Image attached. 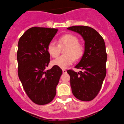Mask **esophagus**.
<instances>
[{
  "label": "esophagus",
  "instance_id": "34e87169",
  "mask_svg": "<svg viewBox=\"0 0 124 124\" xmlns=\"http://www.w3.org/2000/svg\"><path fill=\"white\" fill-rule=\"evenodd\" d=\"M62 72H63V73H66L67 72V71H66L65 69H63V70H62Z\"/></svg>",
  "mask_w": 124,
  "mask_h": 124
}]
</instances>
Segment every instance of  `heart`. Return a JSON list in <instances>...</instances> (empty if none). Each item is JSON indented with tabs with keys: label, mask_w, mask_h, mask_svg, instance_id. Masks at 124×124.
<instances>
[{
	"label": "heart",
	"mask_w": 124,
	"mask_h": 124,
	"mask_svg": "<svg viewBox=\"0 0 124 124\" xmlns=\"http://www.w3.org/2000/svg\"><path fill=\"white\" fill-rule=\"evenodd\" d=\"M59 44L56 41H51L48 47L47 51L53 57H56L60 53V46H67L65 49L66 54L62 55L52 61L53 65L61 68H66L73 63L75 58H81L83 53V48L79 43L77 37L71 34H65L58 39Z\"/></svg>",
	"instance_id": "b5f03b06"
}]
</instances>
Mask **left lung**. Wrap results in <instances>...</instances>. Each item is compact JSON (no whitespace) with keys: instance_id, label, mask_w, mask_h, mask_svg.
<instances>
[{"instance_id":"8db88e82","label":"left lung","mask_w":124,"mask_h":124,"mask_svg":"<svg viewBox=\"0 0 124 124\" xmlns=\"http://www.w3.org/2000/svg\"><path fill=\"white\" fill-rule=\"evenodd\" d=\"M68 30L78 33L85 41V52L75 66L79 72L69 70L73 94L78 100L88 101L96 98L106 76V48L103 38L93 28L73 26Z\"/></svg>"}]
</instances>
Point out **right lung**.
Here are the masks:
<instances>
[{
  "mask_svg": "<svg viewBox=\"0 0 124 124\" xmlns=\"http://www.w3.org/2000/svg\"><path fill=\"white\" fill-rule=\"evenodd\" d=\"M58 29L32 27L18 42V75L24 91L34 103L45 105L56 96V88L62 73L54 66L45 70L50 62L47 47Z\"/></svg>",
  "mask_w": 124,
  "mask_h": 124,
  "instance_id": "obj_1",
  "label": "right lung"
}]
</instances>
